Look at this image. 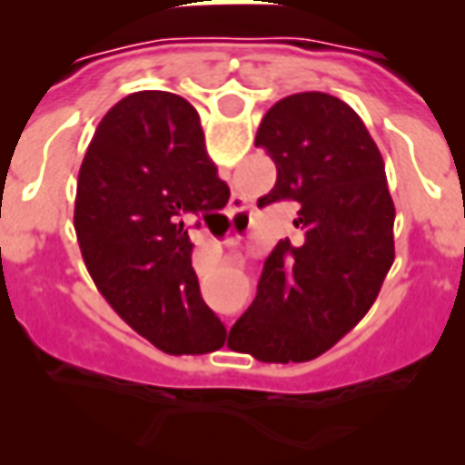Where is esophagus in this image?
Wrapping results in <instances>:
<instances>
[{"instance_id":"1","label":"esophagus","mask_w":465,"mask_h":465,"mask_svg":"<svg viewBox=\"0 0 465 465\" xmlns=\"http://www.w3.org/2000/svg\"><path fill=\"white\" fill-rule=\"evenodd\" d=\"M229 213H232L233 219V226L236 229H242V226H246V216H249V206H246V202L243 199H233L232 202V209H229Z\"/></svg>"}]
</instances>
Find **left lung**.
Returning <instances> with one entry per match:
<instances>
[{"instance_id":"1","label":"left lung","mask_w":465,"mask_h":465,"mask_svg":"<svg viewBox=\"0 0 465 465\" xmlns=\"http://www.w3.org/2000/svg\"><path fill=\"white\" fill-rule=\"evenodd\" d=\"M256 146L276 163V183L259 203H296L299 236L282 239L263 262L229 346L266 363H302L341 341L376 302L396 256V209L379 146L336 96L276 102Z\"/></svg>"}]
</instances>
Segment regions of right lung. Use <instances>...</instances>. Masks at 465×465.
<instances>
[{"label":"right lung","mask_w":465,"mask_h":465,"mask_svg":"<svg viewBox=\"0 0 465 465\" xmlns=\"http://www.w3.org/2000/svg\"><path fill=\"white\" fill-rule=\"evenodd\" d=\"M229 202L199 114L172 92H134L96 126L79 169L74 229L96 289L163 353H209L226 329L203 303L189 222Z\"/></svg>","instance_id":"obj_1"}]
</instances>
